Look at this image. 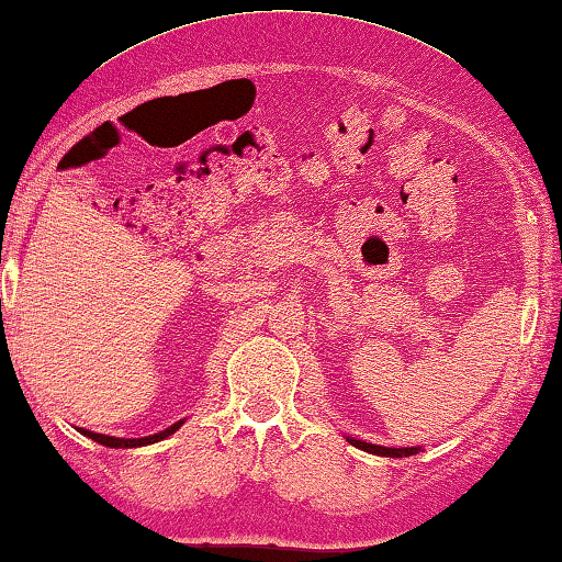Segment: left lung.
Here are the masks:
<instances>
[{
    "label": "left lung",
    "mask_w": 562,
    "mask_h": 562,
    "mask_svg": "<svg viewBox=\"0 0 562 562\" xmlns=\"http://www.w3.org/2000/svg\"><path fill=\"white\" fill-rule=\"evenodd\" d=\"M348 441L352 447H358L362 451H368V454H378V457H392V459H402V457H412V454H419L422 447H380V445H370V441H362L356 437H348Z\"/></svg>",
    "instance_id": "8db88e82"
}]
</instances>
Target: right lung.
<instances>
[{
  "mask_svg": "<svg viewBox=\"0 0 562 562\" xmlns=\"http://www.w3.org/2000/svg\"><path fill=\"white\" fill-rule=\"evenodd\" d=\"M184 425V419L175 422V425H170L162 431H157V435H150V437H140V439H123V437H111V435H98V431H88L83 427H78V431H81L83 437L98 441V445L103 447H111V449H135V447H147V445H155V441H162L170 435H175L177 429H180Z\"/></svg>",
  "mask_w": 562,
  "mask_h": 562,
  "instance_id": "obj_1",
  "label": "right lung"
}]
</instances>
